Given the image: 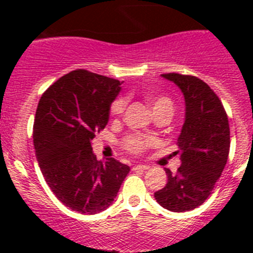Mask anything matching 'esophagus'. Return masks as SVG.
<instances>
[{
  "mask_svg": "<svg viewBox=\"0 0 253 253\" xmlns=\"http://www.w3.org/2000/svg\"><path fill=\"white\" fill-rule=\"evenodd\" d=\"M149 166H147V165H135V166L133 167L134 171H137V169H148Z\"/></svg>",
  "mask_w": 253,
  "mask_h": 253,
  "instance_id": "1",
  "label": "esophagus"
}]
</instances>
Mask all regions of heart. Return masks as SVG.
<instances>
[{
	"instance_id": "1",
	"label": "heart",
	"mask_w": 253,
	"mask_h": 253,
	"mask_svg": "<svg viewBox=\"0 0 253 253\" xmlns=\"http://www.w3.org/2000/svg\"><path fill=\"white\" fill-rule=\"evenodd\" d=\"M147 102L151 106L153 114L166 113L172 115L173 111V102L167 95H148L147 96ZM125 109V100L119 97L113 102L110 109V113L113 116L122 115ZM154 140L149 137H143V135H129L123 140V146L128 152L134 154L142 153L153 146Z\"/></svg>"
}]
</instances>
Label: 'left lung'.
Listing matches in <instances>:
<instances>
[{
  "label": "left lung",
  "mask_w": 253,
  "mask_h": 253,
  "mask_svg": "<svg viewBox=\"0 0 253 253\" xmlns=\"http://www.w3.org/2000/svg\"><path fill=\"white\" fill-rule=\"evenodd\" d=\"M180 87L186 114L177 139L181 166L172 175L166 169V186L154 193L161 207L171 211H187L209 198L220 177L229 154V123L222 101L203 80L195 76L165 73Z\"/></svg>",
  "instance_id": "left-lung-1"
}]
</instances>
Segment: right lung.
Wrapping results in <instances>:
<instances>
[{
    "label": "right lung",
    "mask_w": 253,
    "mask_h": 253,
    "mask_svg": "<svg viewBox=\"0 0 253 253\" xmlns=\"http://www.w3.org/2000/svg\"><path fill=\"white\" fill-rule=\"evenodd\" d=\"M120 81L76 69L42 95L33 138L45 182L59 202L82 214L113 204L130 169L109 158L96 160L91 140L106 126Z\"/></svg>",
    "instance_id": "1"
}]
</instances>
